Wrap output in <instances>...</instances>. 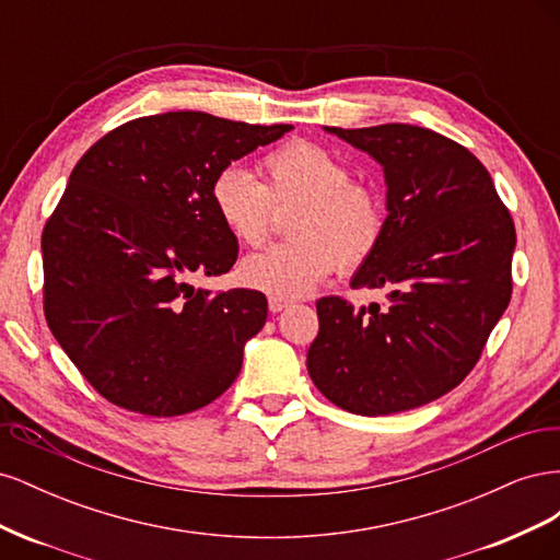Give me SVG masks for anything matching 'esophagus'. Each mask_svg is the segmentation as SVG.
<instances>
[{"instance_id":"34e87169","label":"esophagus","mask_w":560,"mask_h":560,"mask_svg":"<svg viewBox=\"0 0 560 560\" xmlns=\"http://www.w3.org/2000/svg\"><path fill=\"white\" fill-rule=\"evenodd\" d=\"M287 306H290V303L282 301V299H273V296L268 299V308H270V313H282Z\"/></svg>"}]
</instances>
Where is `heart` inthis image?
Instances as JSON below:
<instances>
[{"mask_svg": "<svg viewBox=\"0 0 560 560\" xmlns=\"http://www.w3.org/2000/svg\"><path fill=\"white\" fill-rule=\"evenodd\" d=\"M261 184L245 167L226 165L210 186L212 210L231 238L261 245L276 208L299 206L290 233L296 241L249 254L238 278L249 290L273 299H301L338 266L358 268L376 252L385 212L381 198L352 182L350 167L313 142L284 144L261 163Z\"/></svg>", "mask_w": 560, "mask_h": 560, "instance_id": "heart-1", "label": "heart"}]
</instances>
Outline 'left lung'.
<instances>
[{"label":"left lung","mask_w":560,"mask_h":560,"mask_svg":"<svg viewBox=\"0 0 560 560\" xmlns=\"http://www.w3.org/2000/svg\"><path fill=\"white\" fill-rule=\"evenodd\" d=\"M325 130L383 167V238L350 287L387 301L319 299L308 374L350 413L418 409L463 383L510 306L514 222L479 159L444 135L409 124Z\"/></svg>","instance_id":"left-lung-1"}]
</instances>
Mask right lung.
<instances>
[{"label": "right lung", "mask_w": 560, "mask_h": 560, "mask_svg": "<svg viewBox=\"0 0 560 560\" xmlns=\"http://www.w3.org/2000/svg\"><path fill=\"white\" fill-rule=\"evenodd\" d=\"M292 128L167 112L112 130L74 165L42 235L44 313L105 399L171 418L238 378L266 296L212 294L189 278L229 273L238 259L212 210L214 175Z\"/></svg>", "instance_id": "1"}]
</instances>
